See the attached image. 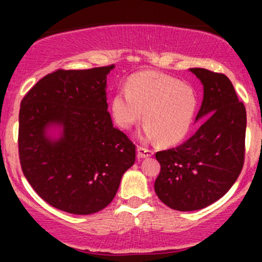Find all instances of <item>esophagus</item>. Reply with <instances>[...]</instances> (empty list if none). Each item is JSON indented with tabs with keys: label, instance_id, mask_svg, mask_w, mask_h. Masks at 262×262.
Returning <instances> with one entry per match:
<instances>
[{
	"label": "esophagus",
	"instance_id": "1",
	"mask_svg": "<svg viewBox=\"0 0 262 262\" xmlns=\"http://www.w3.org/2000/svg\"><path fill=\"white\" fill-rule=\"evenodd\" d=\"M137 152H138V156L141 159L149 158V156H152V154H154V151H152V150H150L148 148H143V146H138Z\"/></svg>",
	"mask_w": 262,
	"mask_h": 262
}]
</instances>
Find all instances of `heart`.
Segmentation results:
<instances>
[{
	"label": "heart",
	"instance_id": "1",
	"mask_svg": "<svg viewBox=\"0 0 262 262\" xmlns=\"http://www.w3.org/2000/svg\"><path fill=\"white\" fill-rule=\"evenodd\" d=\"M196 104V95L189 86L167 75L141 71L128 80L125 92L113 96L111 111L121 129H130L143 117L146 124L141 137L173 145L187 135Z\"/></svg>",
	"mask_w": 262,
	"mask_h": 262
}]
</instances>
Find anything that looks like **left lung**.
I'll return each mask as SVG.
<instances>
[{
    "label": "left lung",
    "mask_w": 262,
    "mask_h": 262,
    "mask_svg": "<svg viewBox=\"0 0 262 262\" xmlns=\"http://www.w3.org/2000/svg\"><path fill=\"white\" fill-rule=\"evenodd\" d=\"M203 85L197 132L177 148L155 154L160 173L155 192L170 208H206L229 191L244 165L246 111L223 74L189 69Z\"/></svg>",
    "instance_id": "obj_1"
}]
</instances>
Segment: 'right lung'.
<instances>
[{"mask_svg":"<svg viewBox=\"0 0 262 262\" xmlns=\"http://www.w3.org/2000/svg\"><path fill=\"white\" fill-rule=\"evenodd\" d=\"M113 68L58 70L20 102L23 173L45 202L71 214L106 208L135 161V145L107 112V75Z\"/></svg>","mask_w":262,"mask_h":262,"instance_id":"right-lung-1","label":"right lung"}]
</instances>
